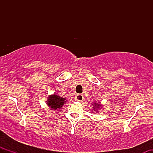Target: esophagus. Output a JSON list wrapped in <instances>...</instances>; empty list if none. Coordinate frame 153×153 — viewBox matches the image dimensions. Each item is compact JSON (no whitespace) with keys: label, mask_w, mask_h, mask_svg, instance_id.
<instances>
[{"label":"esophagus","mask_w":153,"mask_h":153,"mask_svg":"<svg viewBox=\"0 0 153 153\" xmlns=\"http://www.w3.org/2000/svg\"><path fill=\"white\" fill-rule=\"evenodd\" d=\"M83 99H84L83 95L82 94H77L76 96H75V99L78 101H82V100H83Z\"/></svg>","instance_id":"1"}]
</instances>
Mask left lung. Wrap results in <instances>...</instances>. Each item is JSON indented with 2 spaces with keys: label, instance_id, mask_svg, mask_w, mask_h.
<instances>
[{
  "label": "left lung",
  "instance_id": "1",
  "mask_svg": "<svg viewBox=\"0 0 153 153\" xmlns=\"http://www.w3.org/2000/svg\"><path fill=\"white\" fill-rule=\"evenodd\" d=\"M93 108H94V110L95 111L98 112L100 108H101V105L99 104V103H94V107H93Z\"/></svg>",
  "mask_w": 153,
  "mask_h": 153
}]
</instances>
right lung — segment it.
Returning a JSON list of instances; mask_svg holds the SVG:
<instances>
[{
  "label": "right lung",
  "instance_id": "1",
  "mask_svg": "<svg viewBox=\"0 0 153 153\" xmlns=\"http://www.w3.org/2000/svg\"><path fill=\"white\" fill-rule=\"evenodd\" d=\"M67 100L64 98L59 96L58 95H50L47 101V104L53 110H58L62 108V106L66 103Z\"/></svg>",
  "mask_w": 153,
  "mask_h": 153
}]
</instances>
